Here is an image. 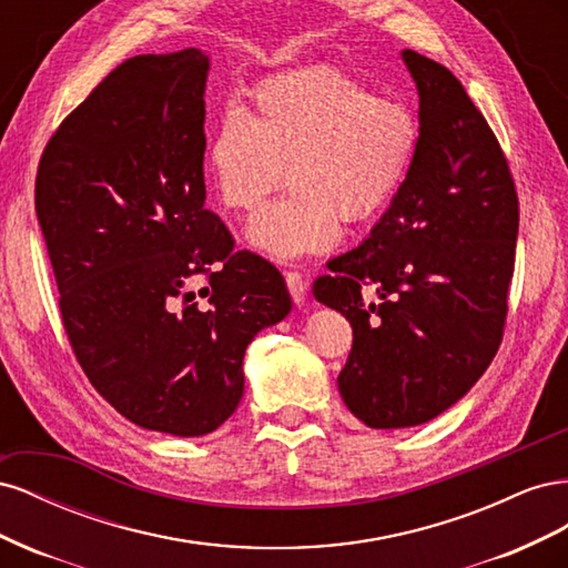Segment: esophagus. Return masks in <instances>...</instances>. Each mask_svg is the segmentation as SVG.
Masks as SVG:
<instances>
[{"instance_id": "esophagus-1", "label": "esophagus", "mask_w": 568, "mask_h": 568, "mask_svg": "<svg viewBox=\"0 0 568 568\" xmlns=\"http://www.w3.org/2000/svg\"><path fill=\"white\" fill-rule=\"evenodd\" d=\"M286 286H288V294L294 298L296 305L305 303L307 296V280L303 277L301 272H286Z\"/></svg>"}]
</instances>
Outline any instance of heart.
Listing matches in <instances>:
<instances>
[{
	"instance_id": "b5f03b06",
	"label": "heart",
	"mask_w": 568,
	"mask_h": 568,
	"mask_svg": "<svg viewBox=\"0 0 568 568\" xmlns=\"http://www.w3.org/2000/svg\"><path fill=\"white\" fill-rule=\"evenodd\" d=\"M417 118L403 101L374 97L334 68L267 80L251 109L230 106L205 142V173L222 209L253 215L248 244L277 261L329 248L338 217L359 222L382 209L415 159Z\"/></svg>"
}]
</instances>
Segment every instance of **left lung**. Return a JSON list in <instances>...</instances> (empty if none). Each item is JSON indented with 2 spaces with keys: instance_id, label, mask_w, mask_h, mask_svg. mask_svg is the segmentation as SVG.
<instances>
[{
  "instance_id": "1",
  "label": "left lung",
  "mask_w": 568,
  "mask_h": 568,
  "mask_svg": "<svg viewBox=\"0 0 568 568\" xmlns=\"http://www.w3.org/2000/svg\"><path fill=\"white\" fill-rule=\"evenodd\" d=\"M403 61L419 94L415 159L369 236L313 286L353 326L338 390L369 428L434 419L484 376L519 234L517 189L484 113L445 65L412 49Z\"/></svg>"
}]
</instances>
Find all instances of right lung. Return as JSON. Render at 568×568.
<instances>
[{
  "label": "right lung",
  "mask_w": 568,
  "mask_h": 568,
  "mask_svg": "<svg viewBox=\"0 0 568 568\" xmlns=\"http://www.w3.org/2000/svg\"><path fill=\"white\" fill-rule=\"evenodd\" d=\"M209 71L194 47L120 63L51 136L36 182L82 372L125 419L182 438L232 417L248 343L291 313L277 267L234 251L203 205Z\"/></svg>",
  "instance_id": "right-lung-1"
}]
</instances>
